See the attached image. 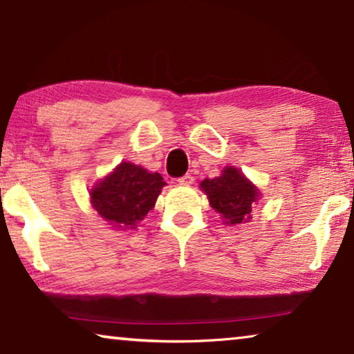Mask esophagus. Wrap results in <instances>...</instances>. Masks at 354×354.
Here are the masks:
<instances>
[{
	"mask_svg": "<svg viewBox=\"0 0 354 354\" xmlns=\"http://www.w3.org/2000/svg\"><path fill=\"white\" fill-rule=\"evenodd\" d=\"M178 183L183 184V186H191V184L194 183V176L191 175V173H187V175H184L183 178H179Z\"/></svg>",
	"mask_w": 354,
	"mask_h": 354,
	"instance_id": "esophagus-1",
	"label": "esophagus"
}]
</instances>
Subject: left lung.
Masks as SVG:
<instances>
[{"mask_svg": "<svg viewBox=\"0 0 354 354\" xmlns=\"http://www.w3.org/2000/svg\"><path fill=\"white\" fill-rule=\"evenodd\" d=\"M201 191L208 197L210 207L227 226L250 221L252 210L261 197L260 189L239 168L231 165L223 168L220 176L203 179Z\"/></svg>", "mask_w": 354, "mask_h": 354, "instance_id": "1", "label": "left lung"}]
</instances>
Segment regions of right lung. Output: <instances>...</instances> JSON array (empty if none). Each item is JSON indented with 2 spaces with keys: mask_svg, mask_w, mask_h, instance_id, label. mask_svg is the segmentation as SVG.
<instances>
[{
  "mask_svg": "<svg viewBox=\"0 0 354 354\" xmlns=\"http://www.w3.org/2000/svg\"><path fill=\"white\" fill-rule=\"evenodd\" d=\"M160 173L122 162L89 189V203L113 231H134L156 207L162 187Z\"/></svg>",
  "mask_w": 354,
  "mask_h": 354,
  "instance_id": "1",
  "label": "right lung"
}]
</instances>
